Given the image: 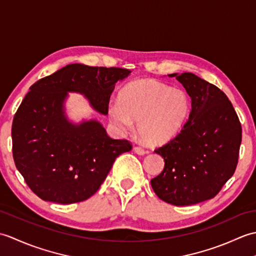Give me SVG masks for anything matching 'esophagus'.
<instances>
[{
	"instance_id": "esophagus-1",
	"label": "esophagus",
	"mask_w": 256,
	"mask_h": 256,
	"mask_svg": "<svg viewBox=\"0 0 256 256\" xmlns=\"http://www.w3.org/2000/svg\"><path fill=\"white\" fill-rule=\"evenodd\" d=\"M134 152L136 154H138V155H144V154H146V150L143 148H140V146H134Z\"/></svg>"
}]
</instances>
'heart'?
Here are the masks:
<instances>
[{"instance_id":"obj_1","label":"heart","mask_w":256,"mask_h":256,"mask_svg":"<svg viewBox=\"0 0 256 256\" xmlns=\"http://www.w3.org/2000/svg\"><path fill=\"white\" fill-rule=\"evenodd\" d=\"M190 111V101L182 89L153 80L128 84L120 94V103L108 106L111 122L122 132H131L133 121L145 142L160 144L176 136Z\"/></svg>"}]
</instances>
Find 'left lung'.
I'll return each instance as SVG.
<instances>
[{"mask_svg":"<svg viewBox=\"0 0 256 256\" xmlns=\"http://www.w3.org/2000/svg\"><path fill=\"white\" fill-rule=\"evenodd\" d=\"M192 98L180 132L156 148L164 170L150 180L160 199L190 206L214 198L236 172L242 126L224 91L190 72L172 74Z\"/></svg>","mask_w":256,"mask_h":256,"instance_id":"obj_1","label":"left lung"}]
</instances>
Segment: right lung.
Wrapping results in <instances>:
<instances>
[{"label": "right lung", "instance_id": "right-lung-1", "mask_svg": "<svg viewBox=\"0 0 256 256\" xmlns=\"http://www.w3.org/2000/svg\"><path fill=\"white\" fill-rule=\"evenodd\" d=\"M123 68L72 64L30 86L12 124L15 166L27 186L45 201L80 202L94 194L118 155L132 150L128 140H114L96 121L74 125L64 116L67 92L88 98L98 112L108 114Z\"/></svg>", "mask_w": 256, "mask_h": 256}]
</instances>
